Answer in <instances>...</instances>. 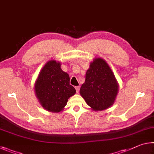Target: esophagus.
<instances>
[{
    "label": "esophagus",
    "mask_w": 154,
    "mask_h": 154,
    "mask_svg": "<svg viewBox=\"0 0 154 154\" xmlns=\"http://www.w3.org/2000/svg\"><path fill=\"white\" fill-rule=\"evenodd\" d=\"M75 90H76V91H77V93H78V92H79V91L80 86H75Z\"/></svg>",
    "instance_id": "1"
}]
</instances>
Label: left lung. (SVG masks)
Returning a JSON list of instances; mask_svg holds the SVG:
<instances>
[{"label": "left lung", "mask_w": 154, "mask_h": 154, "mask_svg": "<svg viewBox=\"0 0 154 154\" xmlns=\"http://www.w3.org/2000/svg\"><path fill=\"white\" fill-rule=\"evenodd\" d=\"M119 91V84L113 72L103 59L95 58L86 71V81L80 94L94 111L112 106Z\"/></svg>", "instance_id": "8db88e82"}]
</instances>
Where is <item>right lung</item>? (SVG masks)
<instances>
[{"mask_svg": "<svg viewBox=\"0 0 154 154\" xmlns=\"http://www.w3.org/2000/svg\"><path fill=\"white\" fill-rule=\"evenodd\" d=\"M35 92L44 108L51 112H60L76 90L70 85L69 75L62 70L60 62L51 60L38 75L35 84Z\"/></svg>", "mask_w": 154, "mask_h": 154, "instance_id": "1", "label": "right lung"}]
</instances>
